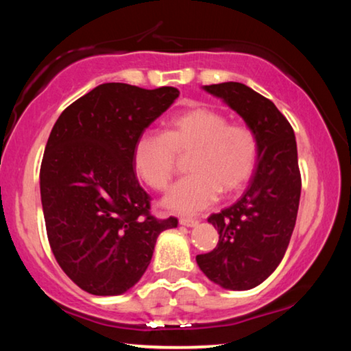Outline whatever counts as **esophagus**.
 Listing matches in <instances>:
<instances>
[{"label":"esophagus","instance_id":"1","mask_svg":"<svg viewBox=\"0 0 351 351\" xmlns=\"http://www.w3.org/2000/svg\"><path fill=\"white\" fill-rule=\"evenodd\" d=\"M180 223L182 226H187V228H195V226H198V219L197 218H190V217H182L180 218Z\"/></svg>","mask_w":351,"mask_h":351}]
</instances>
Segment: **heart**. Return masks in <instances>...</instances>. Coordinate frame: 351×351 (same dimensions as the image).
<instances>
[{
	"mask_svg": "<svg viewBox=\"0 0 351 351\" xmlns=\"http://www.w3.org/2000/svg\"><path fill=\"white\" fill-rule=\"evenodd\" d=\"M176 153H190V175L169 190L164 206L193 215L215 204L221 192L235 193L251 181L260 161V139L246 123L230 122L212 106L193 105L169 117L164 134L147 132L136 139V173L162 192L175 175Z\"/></svg>",
	"mask_w": 351,
	"mask_h": 351,
	"instance_id": "obj_1",
	"label": "heart"
}]
</instances>
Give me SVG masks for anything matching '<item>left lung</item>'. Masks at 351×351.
<instances>
[{
    "label": "left lung",
    "instance_id": "obj_1",
    "mask_svg": "<svg viewBox=\"0 0 351 351\" xmlns=\"http://www.w3.org/2000/svg\"><path fill=\"white\" fill-rule=\"evenodd\" d=\"M203 88L257 132L260 161L243 197L207 218L219 240L213 251L197 255V263L219 287L251 289L276 271L294 230L302 189L294 130L269 99L243 83Z\"/></svg>",
    "mask_w": 351,
    "mask_h": 351
}]
</instances>
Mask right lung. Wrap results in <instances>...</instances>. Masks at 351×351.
<instances>
[{"mask_svg":"<svg viewBox=\"0 0 351 351\" xmlns=\"http://www.w3.org/2000/svg\"><path fill=\"white\" fill-rule=\"evenodd\" d=\"M180 96L104 83L57 119L40 167L47 240L64 274L94 295L134 287L158 235L178 218H154L152 197L134 175V142Z\"/></svg>","mask_w":351,"mask_h":351,"instance_id":"1","label":"right lung"}]
</instances>
